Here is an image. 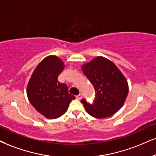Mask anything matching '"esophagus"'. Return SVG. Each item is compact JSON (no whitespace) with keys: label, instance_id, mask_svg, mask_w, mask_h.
<instances>
[{"label":"esophagus","instance_id":"esophagus-1","mask_svg":"<svg viewBox=\"0 0 156 156\" xmlns=\"http://www.w3.org/2000/svg\"><path fill=\"white\" fill-rule=\"evenodd\" d=\"M82 98V95L81 93L79 94V95H77L76 96V98L77 99V100H81Z\"/></svg>","mask_w":156,"mask_h":156}]
</instances>
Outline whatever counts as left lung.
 <instances>
[{"mask_svg":"<svg viewBox=\"0 0 156 156\" xmlns=\"http://www.w3.org/2000/svg\"><path fill=\"white\" fill-rule=\"evenodd\" d=\"M93 84L95 101L93 105L82 100L90 116L103 119L115 114L124 105L129 92L127 80L115 63L103 56L94 58L81 66Z\"/></svg>","mask_w":156,"mask_h":156,"instance_id":"left-lung-1","label":"left lung"}]
</instances>
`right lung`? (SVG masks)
<instances>
[{"instance_id":"right-lung-1","label":"right lung","mask_w":156,"mask_h":156,"mask_svg":"<svg viewBox=\"0 0 156 156\" xmlns=\"http://www.w3.org/2000/svg\"><path fill=\"white\" fill-rule=\"evenodd\" d=\"M65 67L59 57H45L34 69L27 87V95L36 111L48 119H54L64 113L69 103L75 98L69 93L66 84L58 80Z\"/></svg>"}]
</instances>
